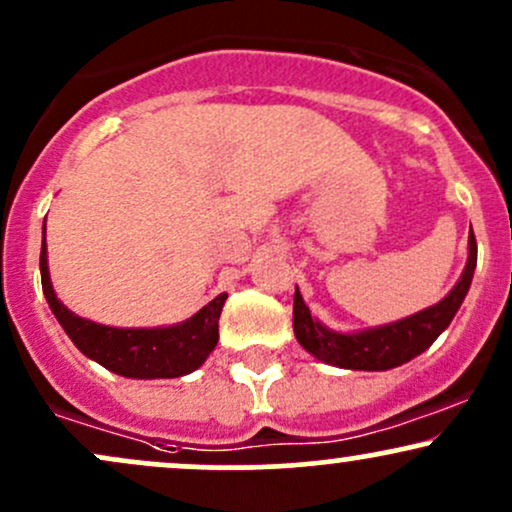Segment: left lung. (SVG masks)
<instances>
[{
	"instance_id": "1",
	"label": "left lung",
	"mask_w": 512,
	"mask_h": 512,
	"mask_svg": "<svg viewBox=\"0 0 512 512\" xmlns=\"http://www.w3.org/2000/svg\"><path fill=\"white\" fill-rule=\"evenodd\" d=\"M477 267V240L470 229V255L458 283L453 291L427 310L415 312V315L398 319L393 324L374 326V329L355 331V334H341L331 331L310 315V307L305 305L303 295L295 288L293 298V331L298 343L307 353L315 355L317 360L341 369H365V372H384L412 357L424 353L441 331L453 322L455 312L463 305L470 283Z\"/></svg>"
}]
</instances>
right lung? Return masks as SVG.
Listing matches in <instances>:
<instances>
[{
  "instance_id": "add662e5",
  "label": "right lung",
  "mask_w": 512,
  "mask_h": 512,
  "mask_svg": "<svg viewBox=\"0 0 512 512\" xmlns=\"http://www.w3.org/2000/svg\"><path fill=\"white\" fill-rule=\"evenodd\" d=\"M42 291L54 317L64 326L80 353L100 362L109 372L128 379H174L195 372L219 341V315L229 295L221 293L186 322L157 329H116L73 315L54 293L47 267V243L42 229L40 250Z\"/></svg>"
}]
</instances>
